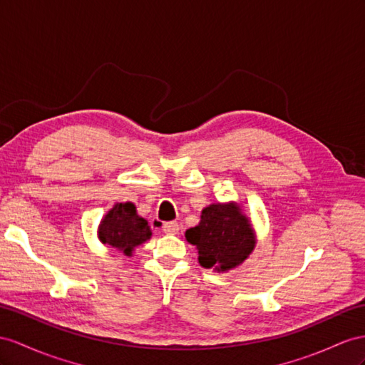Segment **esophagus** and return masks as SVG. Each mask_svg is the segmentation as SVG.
I'll return each instance as SVG.
<instances>
[{
    "instance_id": "1",
    "label": "esophagus",
    "mask_w": 365,
    "mask_h": 365,
    "mask_svg": "<svg viewBox=\"0 0 365 365\" xmlns=\"http://www.w3.org/2000/svg\"><path fill=\"white\" fill-rule=\"evenodd\" d=\"M163 231L166 235H177L180 231V225L177 222H166L163 225Z\"/></svg>"
}]
</instances>
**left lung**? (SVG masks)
Returning a JSON list of instances; mask_svg holds the SVG:
<instances>
[{
	"label": "left lung",
	"mask_w": 365,
	"mask_h": 365,
	"mask_svg": "<svg viewBox=\"0 0 365 365\" xmlns=\"http://www.w3.org/2000/svg\"><path fill=\"white\" fill-rule=\"evenodd\" d=\"M185 237L197 248L199 264L217 273L244 264L257 242L251 220L236 202L208 205L199 225L186 230Z\"/></svg>",
	"instance_id": "left-lung-1"
}]
</instances>
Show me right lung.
<instances>
[{
	"instance_id": "obj_1",
	"label": "right lung",
	"mask_w": 365,
	"mask_h": 365,
	"mask_svg": "<svg viewBox=\"0 0 365 365\" xmlns=\"http://www.w3.org/2000/svg\"><path fill=\"white\" fill-rule=\"evenodd\" d=\"M151 236L153 231L148 220L138 216L133 202L115 203L97 228V237L101 244L121 251L125 256H133L135 247L145 244Z\"/></svg>"
}]
</instances>
